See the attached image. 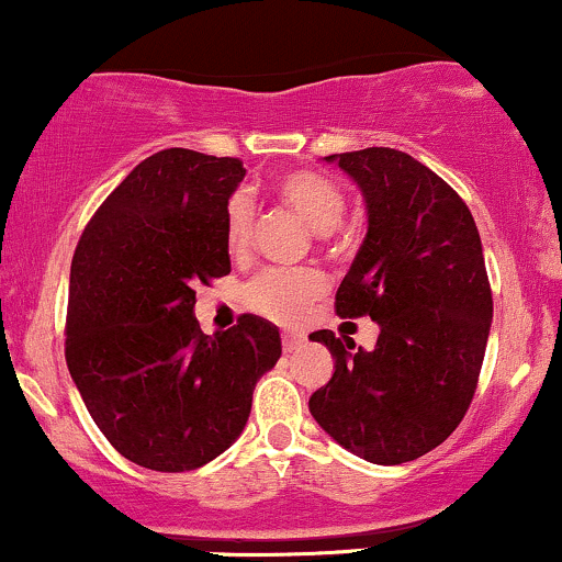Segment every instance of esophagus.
Masks as SVG:
<instances>
[{
    "instance_id": "1",
    "label": "esophagus",
    "mask_w": 562,
    "mask_h": 562,
    "mask_svg": "<svg viewBox=\"0 0 562 562\" xmlns=\"http://www.w3.org/2000/svg\"><path fill=\"white\" fill-rule=\"evenodd\" d=\"M301 341H304V338L295 336V333H282V349H285V351L299 349Z\"/></svg>"
}]
</instances>
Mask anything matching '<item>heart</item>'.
<instances>
[{"instance_id": "heart-1", "label": "heart", "mask_w": 562, "mask_h": 562, "mask_svg": "<svg viewBox=\"0 0 562 562\" xmlns=\"http://www.w3.org/2000/svg\"><path fill=\"white\" fill-rule=\"evenodd\" d=\"M277 200L299 213L314 232L336 229L347 211V196L338 183L317 170H288L271 183ZM252 237V202L234 194L224 211V243L232 256H243ZM325 293V277L314 269H263L245 285V306L274 323H295L312 301Z\"/></svg>"}]
</instances>
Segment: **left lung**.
I'll return each mask as SVG.
<instances>
[{"mask_svg": "<svg viewBox=\"0 0 562 562\" xmlns=\"http://www.w3.org/2000/svg\"><path fill=\"white\" fill-rule=\"evenodd\" d=\"M362 189L368 234L336 293L338 317L381 325L371 351L312 333L336 371L310 411L373 464H403L459 427L477 390L493 299L477 226L456 191L411 154L371 146L330 154Z\"/></svg>", "mask_w": 562, "mask_h": 562, "instance_id": "8db88e82", "label": "left lung"}]
</instances>
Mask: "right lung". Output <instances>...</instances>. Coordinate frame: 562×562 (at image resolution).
Segmentation results:
<instances>
[{"mask_svg":"<svg viewBox=\"0 0 562 562\" xmlns=\"http://www.w3.org/2000/svg\"><path fill=\"white\" fill-rule=\"evenodd\" d=\"M237 157L151 154L79 237L66 312V366L103 437L133 464L189 472L245 429L252 390L280 360V333L243 314L205 336L196 285L229 274L224 211Z\"/></svg>","mask_w":562,"mask_h":562,"instance_id":"obj_1","label":"right lung"}]
</instances>
